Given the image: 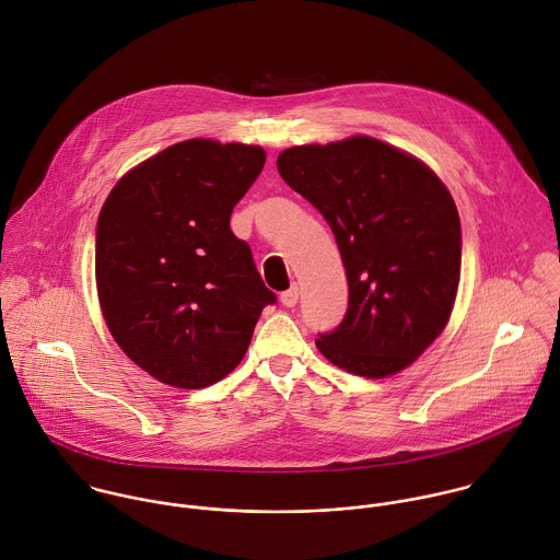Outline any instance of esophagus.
Masks as SVG:
<instances>
[{"label": "esophagus", "mask_w": 560, "mask_h": 560, "mask_svg": "<svg viewBox=\"0 0 560 560\" xmlns=\"http://www.w3.org/2000/svg\"><path fill=\"white\" fill-rule=\"evenodd\" d=\"M281 303L285 305V307H294L296 303H299V288L296 285H292L290 290H285V292H281Z\"/></svg>", "instance_id": "obj_1"}]
</instances>
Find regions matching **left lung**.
<instances>
[{"instance_id": "1", "label": "left lung", "mask_w": 560, "mask_h": 560, "mask_svg": "<svg viewBox=\"0 0 560 560\" xmlns=\"http://www.w3.org/2000/svg\"><path fill=\"white\" fill-rule=\"evenodd\" d=\"M277 167L323 213L347 270V314L318 351L362 377L404 371L454 310L463 235L450 189L417 156L362 135L288 148Z\"/></svg>"}]
</instances>
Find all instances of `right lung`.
Wrapping results in <instances>:
<instances>
[{
  "mask_svg": "<svg viewBox=\"0 0 560 560\" xmlns=\"http://www.w3.org/2000/svg\"><path fill=\"white\" fill-rule=\"evenodd\" d=\"M264 163L259 145L187 139L132 167L102 205V316L119 349L167 386L226 377L277 301L229 224Z\"/></svg>",
  "mask_w": 560,
  "mask_h": 560,
  "instance_id": "obj_1",
  "label": "right lung"
}]
</instances>
